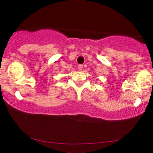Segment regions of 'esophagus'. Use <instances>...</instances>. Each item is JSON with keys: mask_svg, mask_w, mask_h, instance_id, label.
I'll return each mask as SVG.
<instances>
[{"mask_svg": "<svg viewBox=\"0 0 153 153\" xmlns=\"http://www.w3.org/2000/svg\"><path fill=\"white\" fill-rule=\"evenodd\" d=\"M78 69H83V65H79V66H78Z\"/></svg>", "mask_w": 153, "mask_h": 153, "instance_id": "esophagus-1", "label": "esophagus"}]
</instances>
